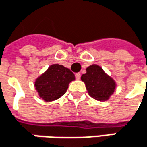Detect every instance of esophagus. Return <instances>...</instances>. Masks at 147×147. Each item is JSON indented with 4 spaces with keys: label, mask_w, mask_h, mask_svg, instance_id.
Returning <instances> with one entry per match:
<instances>
[{
    "label": "esophagus",
    "mask_w": 147,
    "mask_h": 147,
    "mask_svg": "<svg viewBox=\"0 0 147 147\" xmlns=\"http://www.w3.org/2000/svg\"><path fill=\"white\" fill-rule=\"evenodd\" d=\"M76 79H77V80H79L80 78H81V73H76Z\"/></svg>",
    "instance_id": "34e87169"
}]
</instances>
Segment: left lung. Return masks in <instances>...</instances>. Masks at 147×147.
<instances>
[{
    "label": "left lung",
    "mask_w": 147,
    "mask_h": 147,
    "mask_svg": "<svg viewBox=\"0 0 147 147\" xmlns=\"http://www.w3.org/2000/svg\"><path fill=\"white\" fill-rule=\"evenodd\" d=\"M86 71L81 79L84 82L88 94L100 101L107 100L115 91V81L97 65L88 66Z\"/></svg>",
    "instance_id": "obj_1"
}]
</instances>
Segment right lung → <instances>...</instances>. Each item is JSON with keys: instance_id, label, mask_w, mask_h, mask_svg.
Instances as JSON below:
<instances>
[{"instance_id": "right-lung-1", "label": "right lung", "mask_w": 147, "mask_h": 147, "mask_svg": "<svg viewBox=\"0 0 147 147\" xmlns=\"http://www.w3.org/2000/svg\"><path fill=\"white\" fill-rule=\"evenodd\" d=\"M75 80V75L68 68L55 64L35 82L36 89L39 96L45 101H53L63 96L68 88L69 83Z\"/></svg>"}]
</instances>
